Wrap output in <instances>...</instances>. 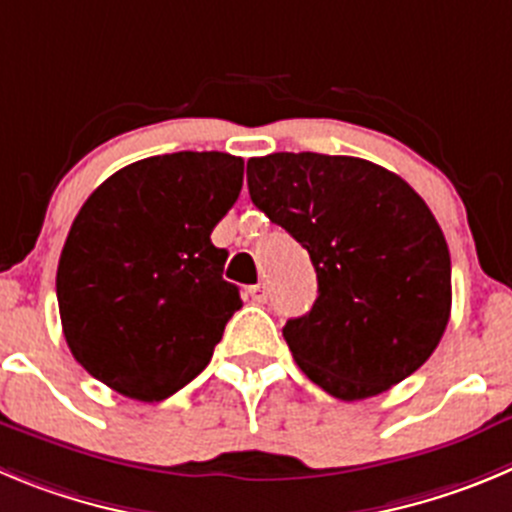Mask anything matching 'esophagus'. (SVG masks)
I'll return each instance as SVG.
<instances>
[{
  "label": "esophagus",
  "mask_w": 512,
  "mask_h": 512,
  "mask_svg": "<svg viewBox=\"0 0 512 512\" xmlns=\"http://www.w3.org/2000/svg\"><path fill=\"white\" fill-rule=\"evenodd\" d=\"M247 293H250L252 303H265V300H267V285H252V288H247Z\"/></svg>",
  "instance_id": "esophagus-1"
}]
</instances>
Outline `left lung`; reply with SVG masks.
Listing matches in <instances>:
<instances>
[{
    "mask_svg": "<svg viewBox=\"0 0 512 512\" xmlns=\"http://www.w3.org/2000/svg\"><path fill=\"white\" fill-rule=\"evenodd\" d=\"M247 186L318 275L313 308L283 328L305 376L343 401L412 376L452 308L450 250L424 199L384 166L310 151L250 159Z\"/></svg>",
    "mask_w": 512,
    "mask_h": 512,
    "instance_id": "obj_1",
    "label": "left lung"
}]
</instances>
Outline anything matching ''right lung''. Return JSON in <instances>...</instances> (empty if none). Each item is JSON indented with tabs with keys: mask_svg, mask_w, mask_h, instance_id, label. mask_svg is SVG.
I'll return each instance as SVG.
<instances>
[{
	"mask_svg": "<svg viewBox=\"0 0 512 512\" xmlns=\"http://www.w3.org/2000/svg\"><path fill=\"white\" fill-rule=\"evenodd\" d=\"M222 151L151 156L116 171L80 207L57 265V305L75 361L138 401H161L207 369L234 310L227 250L212 229L242 189Z\"/></svg>",
	"mask_w": 512,
	"mask_h": 512,
	"instance_id": "right-lung-1",
	"label": "right lung"
}]
</instances>
